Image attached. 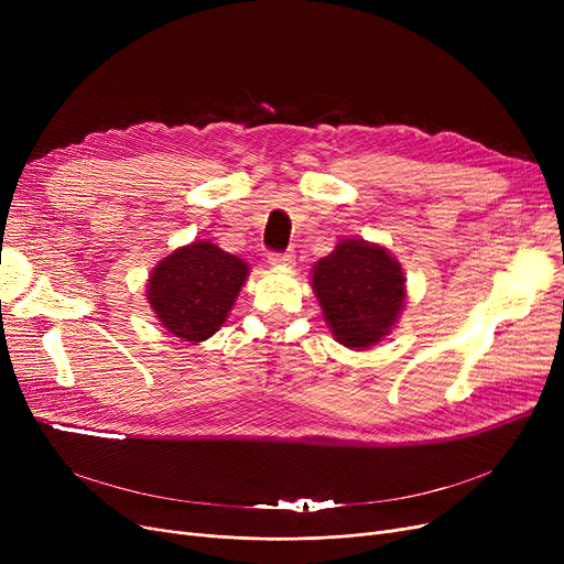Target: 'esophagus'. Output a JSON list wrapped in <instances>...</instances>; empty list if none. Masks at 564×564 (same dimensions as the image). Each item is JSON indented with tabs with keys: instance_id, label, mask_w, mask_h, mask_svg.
<instances>
[{
	"instance_id": "obj_1",
	"label": "esophagus",
	"mask_w": 564,
	"mask_h": 564,
	"mask_svg": "<svg viewBox=\"0 0 564 564\" xmlns=\"http://www.w3.org/2000/svg\"><path fill=\"white\" fill-rule=\"evenodd\" d=\"M267 262H270L272 267H292L294 253L292 251H270L267 253Z\"/></svg>"
}]
</instances>
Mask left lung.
<instances>
[{"label":"left lung","mask_w":564,"mask_h":564,"mask_svg":"<svg viewBox=\"0 0 564 564\" xmlns=\"http://www.w3.org/2000/svg\"><path fill=\"white\" fill-rule=\"evenodd\" d=\"M313 290L338 343L366 349L389 334L404 306V276L387 249L347 240L313 270Z\"/></svg>","instance_id":"8db88e82"}]
</instances>
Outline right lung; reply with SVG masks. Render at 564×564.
<instances>
[{
	"instance_id": "1",
	"label": "right lung",
	"mask_w": 564,
	"mask_h": 564,
	"mask_svg": "<svg viewBox=\"0 0 564 564\" xmlns=\"http://www.w3.org/2000/svg\"><path fill=\"white\" fill-rule=\"evenodd\" d=\"M249 264L210 242H192L164 258L148 281L162 327L192 343L210 338L228 317Z\"/></svg>"
}]
</instances>
